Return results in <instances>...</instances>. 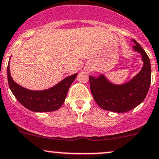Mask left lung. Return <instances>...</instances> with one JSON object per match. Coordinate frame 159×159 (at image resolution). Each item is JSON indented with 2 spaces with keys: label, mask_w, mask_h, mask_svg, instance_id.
<instances>
[{
  "label": "left lung",
  "mask_w": 159,
  "mask_h": 159,
  "mask_svg": "<svg viewBox=\"0 0 159 159\" xmlns=\"http://www.w3.org/2000/svg\"><path fill=\"white\" fill-rule=\"evenodd\" d=\"M133 49L141 53L143 66L130 81L122 85L110 83L104 75L99 77L89 76L90 90L98 106L105 110L125 112L133 109L143 102L151 84V64L144 49L132 40Z\"/></svg>",
  "instance_id": "left-lung-1"
}]
</instances>
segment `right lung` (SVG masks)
<instances>
[{"mask_svg":"<svg viewBox=\"0 0 159 159\" xmlns=\"http://www.w3.org/2000/svg\"><path fill=\"white\" fill-rule=\"evenodd\" d=\"M77 73L67 76L53 87L45 90H30L16 83L7 66V80L9 87L18 102L33 112H44L57 110L63 104L70 85L76 79Z\"/></svg>","mask_w":159,"mask_h":159,"instance_id":"right-lung-1","label":"right lung"}]
</instances>
